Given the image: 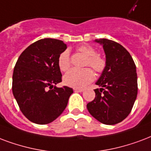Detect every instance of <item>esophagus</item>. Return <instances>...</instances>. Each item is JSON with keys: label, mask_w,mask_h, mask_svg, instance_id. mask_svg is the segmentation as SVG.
<instances>
[{"label": "esophagus", "mask_w": 151, "mask_h": 151, "mask_svg": "<svg viewBox=\"0 0 151 151\" xmlns=\"http://www.w3.org/2000/svg\"><path fill=\"white\" fill-rule=\"evenodd\" d=\"M73 90L75 91V92H79V93H81V92H83L85 89L83 88H73Z\"/></svg>", "instance_id": "esophagus-1"}]
</instances>
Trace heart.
<instances>
[{
    "label": "heart",
    "mask_w": 151,
    "mask_h": 151,
    "mask_svg": "<svg viewBox=\"0 0 151 151\" xmlns=\"http://www.w3.org/2000/svg\"><path fill=\"white\" fill-rule=\"evenodd\" d=\"M78 50L87 57L86 65H89L97 73H101L105 69L106 61L101 55L96 54V50L88 45H81L78 47ZM58 67L62 71H66L70 67V52L65 50L61 53L58 58ZM95 78L93 71L90 68H84L81 70L72 69L65 73L63 77V82L65 85L74 88L84 87Z\"/></svg>",
    "instance_id": "heart-1"
}]
</instances>
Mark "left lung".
I'll return each mask as SVG.
<instances>
[{
  "instance_id": "1",
  "label": "left lung",
  "mask_w": 151,
  "mask_h": 151,
  "mask_svg": "<svg viewBox=\"0 0 151 151\" xmlns=\"http://www.w3.org/2000/svg\"><path fill=\"white\" fill-rule=\"evenodd\" d=\"M103 46L106 66L94 89L96 96L87 104L89 113L99 122L113 125L130 114L137 97L136 66L129 52L118 42L107 39L95 40Z\"/></svg>"
}]
</instances>
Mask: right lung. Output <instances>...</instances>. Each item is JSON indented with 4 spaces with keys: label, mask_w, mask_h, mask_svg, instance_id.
<instances>
[{
    "label": "right lung",
    "mask_w": 151,
    "mask_h": 151,
    "mask_svg": "<svg viewBox=\"0 0 151 151\" xmlns=\"http://www.w3.org/2000/svg\"><path fill=\"white\" fill-rule=\"evenodd\" d=\"M66 48L61 40L42 39L26 48L16 63L12 93L22 113L35 124H47L57 119L73 93L67 86H55L62 81L58 58Z\"/></svg>",
    "instance_id": "1"
}]
</instances>
